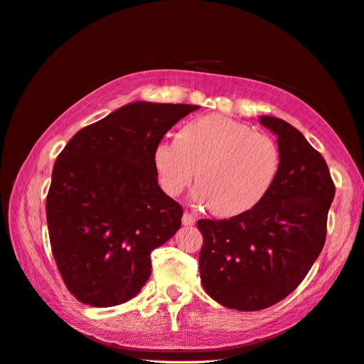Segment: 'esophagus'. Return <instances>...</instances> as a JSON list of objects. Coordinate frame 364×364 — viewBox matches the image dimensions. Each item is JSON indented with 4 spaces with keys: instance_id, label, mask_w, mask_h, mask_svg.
I'll list each match as a JSON object with an SVG mask.
<instances>
[{
    "instance_id": "esophagus-1",
    "label": "esophagus",
    "mask_w": 364,
    "mask_h": 364,
    "mask_svg": "<svg viewBox=\"0 0 364 364\" xmlns=\"http://www.w3.org/2000/svg\"><path fill=\"white\" fill-rule=\"evenodd\" d=\"M183 225H184V226H192V225H195L193 213H191L189 210L184 212V215H183Z\"/></svg>"
}]
</instances>
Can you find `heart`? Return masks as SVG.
<instances>
[{"label":"heart","mask_w":364,"mask_h":364,"mask_svg":"<svg viewBox=\"0 0 364 364\" xmlns=\"http://www.w3.org/2000/svg\"><path fill=\"white\" fill-rule=\"evenodd\" d=\"M161 188L181 193L193 180L195 197L217 217H237L254 209L271 191L279 167L274 139L230 117L212 114L186 123L175 141L154 152Z\"/></svg>","instance_id":"heart-1"}]
</instances>
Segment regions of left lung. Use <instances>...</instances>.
<instances>
[{
  "label": "left lung",
  "instance_id": "1",
  "mask_svg": "<svg viewBox=\"0 0 364 364\" xmlns=\"http://www.w3.org/2000/svg\"><path fill=\"white\" fill-rule=\"evenodd\" d=\"M277 136L279 167L254 209L229 220H200L201 284L217 303L262 311L300 284L326 241L335 195L324 158L284 119L262 115Z\"/></svg>",
  "mask_w": 364,
  "mask_h": 364
}]
</instances>
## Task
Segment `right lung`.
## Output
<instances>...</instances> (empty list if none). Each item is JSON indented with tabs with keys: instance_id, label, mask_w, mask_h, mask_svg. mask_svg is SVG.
I'll use <instances>...</instances> for the list:
<instances>
[{
	"instance_id": "1",
	"label": "right lung",
	"mask_w": 364,
	"mask_h": 364,
	"mask_svg": "<svg viewBox=\"0 0 364 364\" xmlns=\"http://www.w3.org/2000/svg\"><path fill=\"white\" fill-rule=\"evenodd\" d=\"M193 105L135 101L72 136L53 164L46 215L52 254L85 304L129 301L151 275V252L181 226L158 186L154 152Z\"/></svg>"
}]
</instances>
